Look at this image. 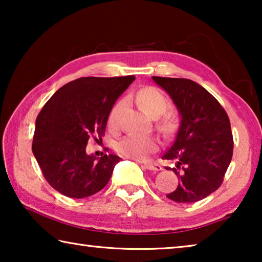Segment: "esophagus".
Listing matches in <instances>:
<instances>
[{"instance_id":"esophagus-1","label":"esophagus","mask_w":262,"mask_h":262,"mask_svg":"<svg viewBox=\"0 0 262 262\" xmlns=\"http://www.w3.org/2000/svg\"><path fill=\"white\" fill-rule=\"evenodd\" d=\"M145 168H148L150 171H161L162 166L157 163H144Z\"/></svg>"}]
</instances>
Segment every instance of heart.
I'll list each match as a JSON object with an SVG mask.
<instances>
[{"instance_id":"b5f03b06","label":"heart","mask_w":262,"mask_h":262,"mask_svg":"<svg viewBox=\"0 0 262 262\" xmlns=\"http://www.w3.org/2000/svg\"><path fill=\"white\" fill-rule=\"evenodd\" d=\"M137 103L145 114L152 118L162 115L168 107L166 97L161 90L152 86L144 88L137 94ZM122 101H119L111 111L108 118L111 125H114L117 121L118 113L122 107ZM157 148L158 141L152 136L127 135L115 143V150L119 154L134 159H144L149 154L156 151Z\"/></svg>"}]
</instances>
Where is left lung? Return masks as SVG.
<instances>
[{
    "label": "left lung",
    "mask_w": 262,
    "mask_h": 262,
    "mask_svg": "<svg viewBox=\"0 0 262 262\" xmlns=\"http://www.w3.org/2000/svg\"><path fill=\"white\" fill-rule=\"evenodd\" d=\"M178 110L180 123L174 140L162 159L179 177L178 187L166 196L180 203L207 198L220 187L233 152L227 112L205 88L187 78L152 76Z\"/></svg>",
    "instance_id": "8db88e82"
}]
</instances>
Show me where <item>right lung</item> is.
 Returning <instances> with one entry per match:
<instances>
[{"label":"right lung","mask_w":262,"mask_h":262,"mask_svg":"<svg viewBox=\"0 0 262 262\" xmlns=\"http://www.w3.org/2000/svg\"><path fill=\"white\" fill-rule=\"evenodd\" d=\"M135 76L82 77L64 84L35 120L32 151L53 188L73 199L103 189L120 162L115 155L86 154L91 136L104 135L115 101Z\"/></svg>","instance_id":"right-lung-1"}]
</instances>
